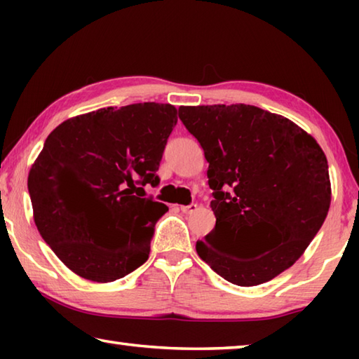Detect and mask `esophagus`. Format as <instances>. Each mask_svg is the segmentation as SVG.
Returning a JSON list of instances; mask_svg holds the SVG:
<instances>
[{
	"label": "esophagus",
	"instance_id": "esophagus-1",
	"mask_svg": "<svg viewBox=\"0 0 359 359\" xmlns=\"http://www.w3.org/2000/svg\"><path fill=\"white\" fill-rule=\"evenodd\" d=\"M180 210L184 212V214H193V212H196V210H198V205H196V204L180 205Z\"/></svg>",
	"mask_w": 359,
	"mask_h": 359
}]
</instances>
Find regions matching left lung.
<instances>
[{
  "label": "left lung",
  "instance_id": "left-lung-1",
  "mask_svg": "<svg viewBox=\"0 0 359 359\" xmlns=\"http://www.w3.org/2000/svg\"><path fill=\"white\" fill-rule=\"evenodd\" d=\"M179 117L209 163L215 229L196 242L199 258L239 287L272 280L302 257L331 204L318 142L282 115L250 104L180 106ZM276 247L247 257L248 240Z\"/></svg>",
  "mask_w": 359,
  "mask_h": 359
}]
</instances>
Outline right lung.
<instances>
[{
    "label": "right lung",
    "instance_id": "right-lung-1",
    "mask_svg": "<svg viewBox=\"0 0 359 359\" xmlns=\"http://www.w3.org/2000/svg\"><path fill=\"white\" fill-rule=\"evenodd\" d=\"M177 109L161 102L104 107L60 123L28 174L33 218L60 261L107 283L145 263L168 208L144 196L158 184Z\"/></svg>",
    "mask_w": 359,
    "mask_h": 359
}]
</instances>
